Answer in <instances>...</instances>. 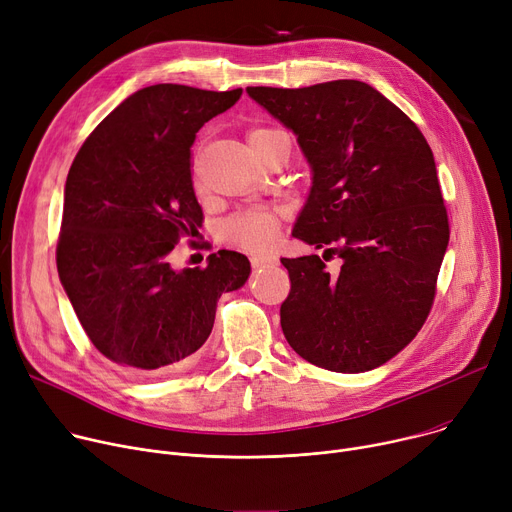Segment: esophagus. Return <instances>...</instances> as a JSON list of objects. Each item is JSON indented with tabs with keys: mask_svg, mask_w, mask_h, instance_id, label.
<instances>
[{
	"mask_svg": "<svg viewBox=\"0 0 512 512\" xmlns=\"http://www.w3.org/2000/svg\"><path fill=\"white\" fill-rule=\"evenodd\" d=\"M251 265H253V267L278 265V257H276V255H253V257H251Z\"/></svg>",
	"mask_w": 512,
	"mask_h": 512,
	"instance_id": "34e87169",
	"label": "esophagus"
}]
</instances>
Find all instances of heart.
Segmentation results:
<instances>
[{
	"label": "heart",
	"instance_id": "heart-1",
	"mask_svg": "<svg viewBox=\"0 0 512 512\" xmlns=\"http://www.w3.org/2000/svg\"><path fill=\"white\" fill-rule=\"evenodd\" d=\"M276 133H282V131L267 129V127L253 129L249 131V144L267 140ZM280 228H282V210L261 206V208H251V210H243L228 216L222 222L220 232L224 241L232 247L245 249V251H265L267 247L276 243Z\"/></svg>",
	"mask_w": 512,
	"mask_h": 512
}]
</instances>
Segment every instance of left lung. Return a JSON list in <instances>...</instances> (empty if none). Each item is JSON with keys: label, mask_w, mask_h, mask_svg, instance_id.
<instances>
[{"label": "left lung", "mask_w": 512, "mask_h": 512, "mask_svg": "<svg viewBox=\"0 0 512 512\" xmlns=\"http://www.w3.org/2000/svg\"><path fill=\"white\" fill-rule=\"evenodd\" d=\"M247 92L296 133L313 168L292 236L342 259L333 274L319 255L282 259L288 344L333 372L377 368L422 329L449 245L432 150L410 117L358 80Z\"/></svg>", "instance_id": "obj_1"}]
</instances>
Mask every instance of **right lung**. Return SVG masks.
Listing matches in <instances>:
<instances>
[{"instance_id":"right-lung-1","label":"right lung","mask_w":512,"mask_h":512,"mask_svg":"<svg viewBox=\"0 0 512 512\" xmlns=\"http://www.w3.org/2000/svg\"><path fill=\"white\" fill-rule=\"evenodd\" d=\"M241 94L181 84L133 92L67 173L59 280L92 346L131 374L185 366L212 333L218 298L251 274L243 253L224 249L206 267L168 263L203 222L191 179L195 133Z\"/></svg>"}]
</instances>
